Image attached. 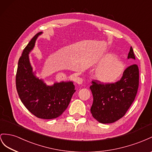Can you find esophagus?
I'll use <instances>...</instances> for the list:
<instances>
[{"label": "esophagus", "instance_id": "34e87169", "mask_svg": "<svg viewBox=\"0 0 152 152\" xmlns=\"http://www.w3.org/2000/svg\"><path fill=\"white\" fill-rule=\"evenodd\" d=\"M76 82H77V83L81 84L82 83H83V79L80 78V77H78V78H77V80H76Z\"/></svg>", "mask_w": 152, "mask_h": 152}]
</instances>
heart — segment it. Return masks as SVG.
<instances>
[{"label":"heart","instance_id":"heart-1","mask_svg":"<svg viewBox=\"0 0 152 152\" xmlns=\"http://www.w3.org/2000/svg\"><path fill=\"white\" fill-rule=\"evenodd\" d=\"M100 64L95 71V77L104 84H112L118 81L125 70L124 62L114 53H107L99 60Z\"/></svg>","mask_w":152,"mask_h":152}]
</instances>
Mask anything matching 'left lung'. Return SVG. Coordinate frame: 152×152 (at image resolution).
<instances>
[{
    "label": "left lung",
    "instance_id": "8db88e82",
    "mask_svg": "<svg viewBox=\"0 0 152 152\" xmlns=\"http://www.w3.org/2000/svg\"><path fill=\"white\" fill-rule=\"evenodd\" d=\"M127 58L135 60L131 47ZM90 86L94 101L90 111L95 119L102 124H111L125 115L136 96L139 86V69L132 64L125 70L120 80L104 84L98 80Z\"/></svg>",
    "mask_w": 152,
    "mask_h": 152
}]
</instances>
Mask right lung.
<instances>
[{"mask_svg":"<svg viewBox=\"0 0 152 152\" xmlns=\"http://www.w3.org/2000/svg\"><path fill=\"white\" fill-rule=\"evenodd\" d=\"M41 34H36L23 51L18 64L16 86L21 101L31 113L39 118L53 119L67 109L76 90L72 81L48 86L34 75L28 54Z\"/></svg>","mask_w":152,"mask_h":152,"instance_id":"obj_1","label":"right lung"}]
</instances>
